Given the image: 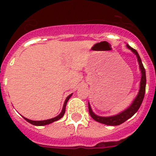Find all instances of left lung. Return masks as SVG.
<instances>
[{"instance_id":"8db88e82","label":"left lung","mask_w":156,"mask_h":156,"mask_svg":"<svg viewBox=\"0 0 156 156\" xmlns=\"http://www.w3.org/2000/svg\"><path fill=\"white\" fill-rule=\"evenodd\" d=\"M127 48L129 49L132 51L133 53L137 55V60H138L139 66H140V71H141V79H140V90H139V93L137 94V98H135V100L133 101V103L127 109L125 110L124 112H122L121 113H119V115H114V116H109V117H101V116H98V115H95L92 112L91 108H90V105L88 103V108H89V113H90V116L94 119L95 121L97 122H101V123H103V124L108 125V126H118V125L122 124V122H124L125 121L127 120L128 119H129L130 117L133 116L136 112H137V110L140 108V105L142 103L143 99L144 97V93H145V87H146V75H145V69L144 68V66H143L142 62H141V60H140V58L139 56L138 53L135 49L132 48L131 47H129L127 44Z\"/></svg>"}]
</instances>
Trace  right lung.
I'll return each mask as SVG.
<instances>
[{
    "label": "right lung",
    "mask_w": 156,
    "mask_h": 156,
    "mask_svg": "<svg viewBox=\"0 0 156 156\" xmlns=\"http://www.w3.org/2000/svg\"><path fill=\"white\" fill-rule=\"evenodd\" d=\"M71 95H69L68 97H67V98L66 99V101H65V103H64V105H63V108H62V112L60 114H59L58 116L55 117V118H53V119H47V120H42V121H34V120H30V119H27V118H25V117H23L27 121V122H29L30 123H31V124L33 125H35V126H44V125H48V124H50V123H51V122H55V121H57L58 120V119H60L62 118V117L65 114V112H66V104H67V101H69V99L70 98V97H71Z\"/></svg>",
    "instance_id": "1"
}]
</instances>
